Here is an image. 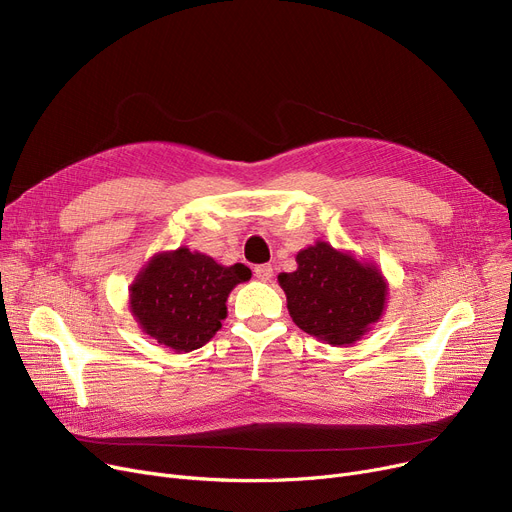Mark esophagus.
I'll list each match as a JSON object with an SVG mask.
<instances>
[{
    "instance_id": "1",
    "label": "esophagus",
    "mask_w": 512,
    "mask_h": 512,
    "mask_svg": "<svg viewBox=\"0 0 512 512\" xmlns=\"http://www.w3.org/2000/svg\"><path fill=\"white\" fill-rule=\"evenodd\" d=\"M274 276V270L270 263H261V265H255V278L261 280V282H270Z\"/></svg>"
}]
</instances>
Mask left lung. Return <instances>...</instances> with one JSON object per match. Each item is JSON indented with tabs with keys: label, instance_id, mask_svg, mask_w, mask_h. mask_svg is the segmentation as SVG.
Listing matches in <instances>:
<instances>
[{
	"label": "left lung",
	"instance_id": "1",
	"mask_svg": "<svg viewBox=\"0 0 512 512\" xmlns=\"http://www.w3.org/2000/svg\"><path fill=\"white\" fill-rule=\"evenodd\" d=\"M297 272L280 274L288 313L309 336L353 344L384 313L388 284L373 263L336 251L324 240L299 251Z\"/></svg>",
	"mask_w": 512,
	"mask_h": 512
}]
</instances>
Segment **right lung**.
Returning a JSON list of instances; mask_svg holds the SVG:
<instances>
[{
  "mask_svg": "<svg viewBox=\"0 0 512 512\" xmlns=\"http://www.w3.org/2000/svg\"><path fill=\"white\" fill-rule=\"evenodd\" d=\"M249 278L247 265L226 267L186 247L157 253L130 286V311L147 336L191 353L222 328L230 290Z\"/></svg>",
  "mask_w": 512,
  "mask_h": 512,
  "instance_id": "1",
  "label": "right lung"
}]
</instances>
